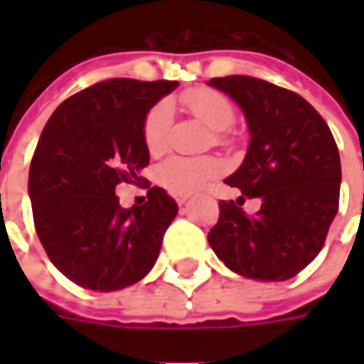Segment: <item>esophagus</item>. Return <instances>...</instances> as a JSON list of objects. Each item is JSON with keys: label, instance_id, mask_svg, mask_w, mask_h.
<instances>
[{"label": "esophagus", "instance_id": "obj_1", "mask_svg": "<svg viewBox=\"0 0 364 364\" xmlns=\"http://www.w3.org/2000/svg\"><path fill=\"white\" fill-rule=\"evenodd\" d=\"M175 200H177V205L181 206V205H185L187 200H189V197H177V198H175Z\"/></svg>", "mask_w": 364, "mask_h": 364}]
</instances>
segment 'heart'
Masks as SVG:
<instances>
[{
    "label": "heart",
    "instance_id": "heart-1",
    "mask_svg": "<svg viewBox=\"0 0 364 364\" xmlns=\"http://www.w3.org/2000/svg\"><path fill=\"white\" fill-rule=\"evenodd\" d=\"M195 117L206 127L218 132V140H222V130H228L232 122L236 119L234 105L230 103L226 95H222L214 90H195L183 97ZM171 105L158 103L146 117L144 122V144L146 150L151 156H159L167 150V136H169V127H171ZM222 173L220 159L210 158H183V156H173L166 159L158 169L159 183L173 195H191L206 183L218 177Z\"/></svg>",
    "mask_w": 364,
    "mask_h": 364
}]
</instances>
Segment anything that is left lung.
I'll return each instance as SVG.
<instances>
[{
  "label": "left lung",
  "mask_w": 364,
  "mask_h": 364,
  "mask_svg": "<svg viewBox=\"0 0 364 364\" xmlns=\"http://www.w3.org/2000/svg\"><path fill=\"white\" fill-rule=\"evenodd\" d=\"M208 85L236 101L250 130L244 164L226 183L261 198L255 216L220 200L208 244L242 277L292 279L320 253L339 206L341 161L331 130L306 99L273 83L226 75Z\"/></svg>",
  "instance_id": "8db88e82"
}]
</instances>
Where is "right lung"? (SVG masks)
<instances>
[{
    "instance_id": "1",
    "label": "right lung",
    "mask_w": 364,
    "mask_h": 364,
    "mask_svg": "<svg viewBox=\"0 0 364 364\" xmlns=\"http://www.w3.org/2000/svg\"><path fill=\"white\" fill-rule=\"evenodd\" d=\"M177 82L107 80L75 93L46 122L28 169L38 240L54 267L83 289L111 292L150 273L177 203L159 187L122 208L114 189L150 161L144 122Z\"/></svg>"
}]
</instances>
